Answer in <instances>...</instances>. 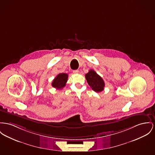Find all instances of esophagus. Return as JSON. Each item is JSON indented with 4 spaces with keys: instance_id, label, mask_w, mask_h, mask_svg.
Masks as SVG:
<instances>
[{
    "instance_id": "1",
    "label": "esophagus",
    "mask_w": 155,
    "mask_h": 155,
    "mask_svg": "<svg viewBox=\"0 0 155 155\" xmlns=\"http://www.w3.org/2000/svg\"><path fill=\"white\" fill-rule=\"evenodd\" d=\"M79 70H74V71H73V73H75V74H76V73H79Z\"/></svg>"
}]
</instances>
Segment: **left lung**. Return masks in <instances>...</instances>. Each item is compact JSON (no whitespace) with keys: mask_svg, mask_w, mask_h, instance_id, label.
Listing matches in <instances>:
<instances>
[{"mask_svg":"<svg viewBox=\"0 0 155 155\" xmlns=\"http://www.w3.org/2000/svg\"><path fill=\"white\" fill-rule=\"evenodd\" d=\"M85 78L89 85L94 91L101 92L104 89V82L103 79L93 70H90L85 74Z\"/></svg>","mask_w":155,"mask_h":155,"instance_id":"8db88e82","label":"left lung"}]
</instances>
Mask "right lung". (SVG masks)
Instances as JSON below:
<instances>
[{
    "mask_svg": "<svg viewBox=\"0 0 155 155\" xmlns=\"http://www.w3.org/2000/svg\"><path fill=\"white\" fill-rule=\"evenodd\" d=\"M68 75L66 73H59L53 79L52 83V86L57 89H61L65 86L68 81Z\"/></svg>",
    "mask_w": 155,
    "mask_h": 155,
    "instance_id": "right-lung-1",
    "label": "right lung"
}]
</instances>
